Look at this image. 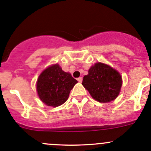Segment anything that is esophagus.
<instances>
[{
    "instance_id": "34e87169",
    "label": "esophagus",
    "mask_w": 151,
    "mask_h": 151,
    "mask_svg": "<svg viewBox=\"0 0 151 151\" xmlns=\"http://www.w3.org/2000/svg\"><path fill=\"white\" fill-rule=\"evenodd\" d=\"M77 81H78L79 83H82V82H83V78H82V77H79V78L77 79Z\"/></svg>"
}]
</instances>
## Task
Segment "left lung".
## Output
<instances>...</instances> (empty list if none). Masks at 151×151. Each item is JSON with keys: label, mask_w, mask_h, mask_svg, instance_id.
I'll use <instances>...</instances> for the list:
<instances>
[{"label": "left lung", "mask_w": 151, "mask_h": 151, "mask_svg": "<svg viewBox=\"0 0 151 151\" xmlns=\"http://www.w3.org/2000/svg\"><path fill=\"white\" fill-rule=\"evenodd\" d=\"M82 84L96 101L107 103L119 95L122 77L109 65L96 63L90 68L88 75L84 76Z\"/></svg>", "instance_id": "1"}]
</instances>
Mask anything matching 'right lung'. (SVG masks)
I'll return each mask as SVG.
<instances>
[{"mask_svg": "<svg viewBox=\"0 0 151 151\" xmlns=\"http://www.w3.org/2000/svg\"><path fill=\"white\" fill-rule=\"evenodd\" d=\"M77 81L58 64L49 66L39 75L36 90L39 99L47 106H58L66 102Z\"/></svg>", "mask_w": 151, "mask_h": 151, "instance_id": "obj_1", "label": "right lung"}]
</instances>
